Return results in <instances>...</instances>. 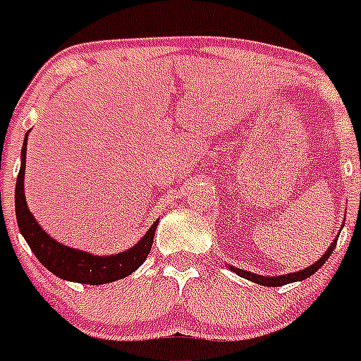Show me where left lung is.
Masks as SVG:
<instances>
[{"label": "left lung", "instance_id": "left-lung-1", "mask_svg": "<svg viewBox=\"0 0 361 361\" xmlns=\"http://www.w3.org/2000/svg\"><path fill=\"white\" fill-rule=\"evenodd\" d=\"M336 240H338V237L334 238L333 242H331V245H329V247H327L325 255H322V258H320V260H318V262L311 264V266L305 267V269L296 271V273H289V275L264 276V275H257V273H250V271L238 269V267H235V266H229V269H231L233 273H237L238 276H242V279H247V280H251V282H255V283H260V286H267V288H280V286H286V283L300 282V280L309 279V276H311L312 273H317V271L320 269V267L324 266L325 262H327V258H329L331 253H333V251H334V247H336Z\"/></svg>", "mask_w": 361, "mask_h": 361}]
</instances>
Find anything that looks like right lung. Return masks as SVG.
I'll list each match as a JSON object with an SVG mask.
<instances>
[{"label": "right lung", "instance_id": "1", "mask_svg": "<svg viewBox=\"0 0 361 361\" xmlns=\"http://www.w3.org/2000/svg\"><path fill=\"white\" fill-rule=\"evenodd\" d=\"M25 164H27V137H25L23 149H21V168H19L18 180H16V219H18L19 231L25 237L27 244L30 245L32 253L36 255L37 260L50 273L63 280H70V282L101 286V283L126 279L145 262L152 251L153 235H155L159 220L153 222V226L146 231L141 240L123 253L97 257V255L86 253V251L73 250V247H68L50 237L49 233L37 224V220L28 209L23 188Z\"/></svg>", "mask_w": 361, "mask_h": 361}]
</instances>
